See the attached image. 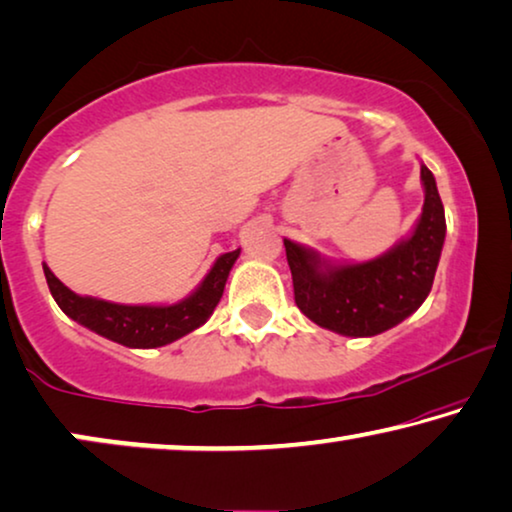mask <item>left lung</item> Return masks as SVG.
<instances>
[{
    "instance_id": "1",
    "label": "left lung",
    "mask_w": 512,
    "mask_h": 512,
    "mask_svg": "<svg viewBox=\"0 0 512 512\" xmlns=\"http://www.w3.org/2000/svg\"><path fill=\"white\" fill-rule=\"evenodd\" d=\"M425 205L409 240L367 263L328 265L311 249L284 240L295 305L321 328L374 337L411 316L432 291L446 240V214L434 175L420 166Z\"/></svg>"
}]
</instances>
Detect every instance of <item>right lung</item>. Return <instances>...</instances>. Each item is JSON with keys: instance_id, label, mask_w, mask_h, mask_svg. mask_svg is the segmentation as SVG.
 <instances>
[{"instance_id": "add662e5", "label": "right lung", "mask_w": 512, "mask_h": 512, "mask_svg": "<svg viewBox=\"0 0 512 512\" xmlns=\"http://www.w3.org/2000/svg\"><path fill=\"white\" fill-rule=\"evenodd\" d=\"M238 256L240 249L219 256L212 270L207 272L203 284L187 300L168 307H131L96 298H83V295L69 291L50 272L48 265H43V274H46L48 288L59 309L66 316H71L73 321L122 346L157 348L189 335L191 330L201 328L212 316L214 307L219 305L221 295H224L228 272L238 261Z\"/></svg>"}]
</instances>
